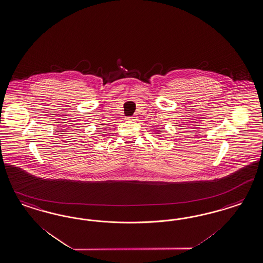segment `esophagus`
Segmentation results:
<instances>
[{"label": "esophagus", "mask_w": 263, "mask_h": 263, "mask_svg": "<svg viewBox=\"0 0 263 263\" xmlns=\"http://www.w3.org/2000/svg\"><path fill=\"white\" fill-rule=\"evenodd\" d=\"M137 116L136 115H134V116H132V117H127V120H132V121H136L137 120Z\"/></svg>", "instance_id": "1"}]
</instances>
